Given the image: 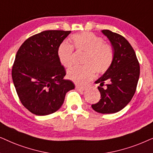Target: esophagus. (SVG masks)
<instances>
[{"label":"esophagus","instance_id":"obj_1","mask_svg":"<svg viewBox=\"0 0 153 153\" xmlns=\"http://www.w3.org/2000/svg\"><path fill=\"white\" fill-rule=\"evenodd\" d=\"M75 88H76L77 90H78V91H83L85 90V87H80V86H76V87H75Z\"/></svg>","mask_w":153,"mask_h":153}]
</instances>
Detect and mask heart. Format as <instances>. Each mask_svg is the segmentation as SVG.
<instances>
[{"label": "heart", "mask_w": 153, "mask_h": 153, "mask_svg": "<svg viewBox=\"0 0 153 153\" xmlns=\"http://www.w3.org/2000/svg\"><path fill=\"white\" fill-rule=\"evenodd\" d=\"M72 44L63 42L57 48L59 61L63 66L69 68L73 62V48L85 52L82 66L69 69L67 76L75 84L85 85L92 80L95 72L103 74L113 64L114 51L111 45L105 42L100 36L91 32H82L71 36Z\"/></svg>", "instance_id": "obj_1"}]
</instances>
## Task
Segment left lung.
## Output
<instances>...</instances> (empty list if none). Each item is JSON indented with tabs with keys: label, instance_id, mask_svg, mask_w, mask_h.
Returning a JSON list of instances; mask_svg holds the SVG:
<instances>
[{
	"label": "left lung",
	"instance_id": "left-lung-1",
	"mask_svg": "<svg viewBox=\"0 0 153 153\" xmlns=\"http://www.w3.org/2000/svg\"><path fill=\"white\" fill-rule=\"evenodd\" d=\"M102 33L111 41L114 60L108 70L95 83L101 94L99 102L91 105L97 113H115L123 109L135 94L140 66L133 48L125 38L110 30Z\"/></svg>",
	"mask_w": 153,
	"mask_h": 153
}]
</instances>
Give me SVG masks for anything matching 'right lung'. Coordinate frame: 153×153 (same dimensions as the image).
I'll list each match as a JSON object with an SVG mask.
<instances>
[{
  "instance_id": "1",
  "label": "right lung",
  "mask_w": 153,
  "mask_h": 153,
  "mask_svg": "<svg viewBox=\"0 0 153 153\" xmlns=\"http://www.w3.org/2000/svg\"><path fill=\"white\" fill-rule=\"evenodd\" d=\"M71 30H49L30 36L15 56L12 78L22 105L36 115L55 113L67 91L75 88L64 80L66 70L57 56V48Z\"/></svg>"
}]
</instances>
